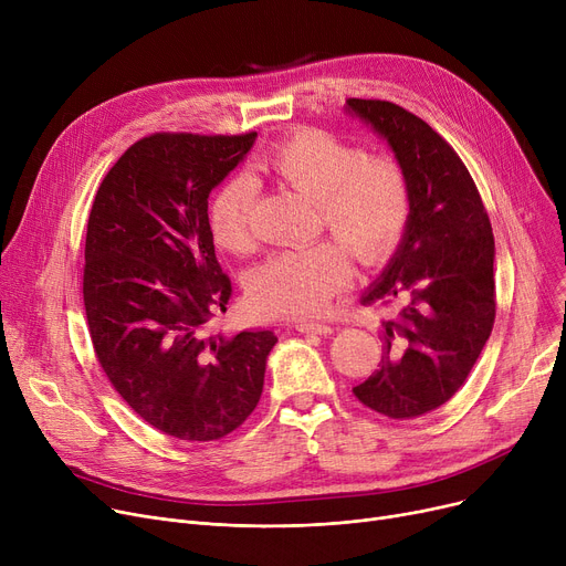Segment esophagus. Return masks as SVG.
<instances>
[{
    "label": "esophagus",
    "instance_id": "obj_1",
    "mask_svg": "<svg viewBox=\"0 0 566 566\" xmlns=\"http://www.w3.org/2000/svg\"><path fill=\"white\" fill-rule=\"evenodd\" d=\"M295 331L305 333V335H333L335 333L333 325L314 323V321H298V323H295Z\"/></svg>",
    "mask_w": 566,
    "mask_h": 566
}]
</instances>
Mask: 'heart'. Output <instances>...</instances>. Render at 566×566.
Wrapping results in <instances>:
<instances>
[{
  "label": "heart",
  "instance_id": "1",
  "mask_svg": "<svg viewBox=\"0 0 566 566\" xmlns=\"http://www.w3.org/2000/svg\"><path fill=\"white\" fill-rule=\"evenodd\" d=\"M259 167L314 197L318 229H328L337 241L275 252L256 265L248 280L256 312L314 316L350 282V252L363 265H380L397 252L408 227L410 186L395 156L363 154L333 133L295 128L268 148ZM256 197L259 184L250 174L231 176L218 190L208 224L222 250L245 254L254 248Z\"/></svg>",
  "mask_w": 566,
  "mask_h": 566
}]
</instances>
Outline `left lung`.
<instances>
[{
    "instance_id": "8db88e82",
    "label": "left lung",
    "mask_w": 566,
    "mask_h": 566,
    "mask_svg": "<svg viewBox=\"0 0 566 566\" xmlns=\"http://www.w3.org/2000/svg\"><path fill=\"white\" fill-rule=\"evenodd\" d=\"M346 105L388 139L410 186L403 241L363 295L395 310L382 321V358L353 395L385 418L412 420L459 392L491 337V220L463 160L420 116L390 101Z\"/></svg>"
}]
</instances>
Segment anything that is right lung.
<instances>
[{
	"mask_svg": "<svg viewBox=\"0 0 566 566\" xmlns=\"http://www.w3.org/2000/svg\"><path fill=\"white\" fill-rule=\"evenodd\" d=\"M256 133H154L114 163L84 245V310L96 358L137 418L178 440H218L263 392L271 331H208L231 280L216 259L208 195Z\"/></svg>",
	"mask_w": 566,
	"mask_h": 566,
	"instance_id": "1",
	"label": "right lung"
}]
</instances>
